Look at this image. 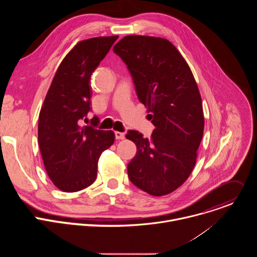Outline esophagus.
Instances as JSON below:
<instances>
[{
	"mask_svg": "<svg viewBox=\"0 0 257 257\" xmlns=\"http://www.w3.org/2000/svg\"><path fill=\"white\" fill-rule=\"evenodd\" d=\"M115 137H116V139H124L125 133L119 132V131H115Z\"/></svg>",
	"mask_w": 257,
	"mask_h": 257,
	"instance_id": "obj_1",
	"label": "esophagus"
}]
</instances>
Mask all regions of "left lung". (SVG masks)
Returning a JSON list of instances; mask_svg holds the SVG:
<instances>
[{"instance_id": "obj_1", "label": "left lung", "mask_w": 257, "mask_h": 257, "mask_svg": "<svg viewBox=\"0 0 257 257\" xmlns=\"http://www.w3.org/2000/svg\"><path fill=\"white\" fill-rule=\"evenodd\" d=\"M113 51L127 65L138 99L155 126L152 138L129 130L137 148L128 177L154 196L169 194L191 174L203 136L201 96L192 72L168 40L127 35Z\"/></svg>"}]
</instances>
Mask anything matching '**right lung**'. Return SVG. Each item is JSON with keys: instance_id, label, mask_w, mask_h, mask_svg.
<instances>
[{"instance_id": "right-lung-1", "label": "right lung", "mask_w": 257, "mask_h": 257, "mask_svg": "<svg viewBox=\"0 0 257 257\" xmlns=\"http://www.w3.org/2000/svg\"><path fill=\"white\" fill-rule=\"evenodd\" d=\"M118 36H102L79 42L60 64L39 117V145L46 171L62 191L76 192L96 179L102 152L114 143L113 131L81 127L91 109L92 72Z\"/></svg>"}]
</instances>
